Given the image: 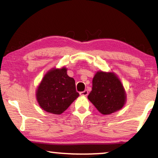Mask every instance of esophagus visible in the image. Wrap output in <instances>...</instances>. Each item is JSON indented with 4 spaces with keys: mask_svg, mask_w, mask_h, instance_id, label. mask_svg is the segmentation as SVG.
<instances>
[{
    "mask_svg": "<svg viewBox=\"0 0 158 158\" xmlns=\"http://www.w3.org/2000/svg\"><path fill=\"white\" fill-rule=\"evenodd\" d=\"M88 94H89V92H88L87 89L85 90V91H83V92H81L80 93H79V94H80L81 96H87V95H88Z\"/></svg>",
    "mask_w": 158,
    "mask_h": 158,
    "instance_id": "34e87169",
    "label": "esophagus"
}]
</instances>
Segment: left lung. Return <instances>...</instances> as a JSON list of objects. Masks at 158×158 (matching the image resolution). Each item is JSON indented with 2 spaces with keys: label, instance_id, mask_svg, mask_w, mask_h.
Instances as JSON below:
<instances>
[{
  "label": "left lung",
  "instance_id": "left-lung-1",
  "mask_svg": "<svg viewBox=\"0 0 158 158\" xmlns=\"http://www.w3.org/2000/svg\"><path fill=\"white\" fill-rule=\"evenodd\" d=\"M125 90L115 73L98 71L92 79V91L88 99L103 115H109L123 108Z\"/></svg>",
  "mask_w": 158,
  "mask_h": 158
}]
</instances>
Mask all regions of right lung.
Instances as JSON below:
<instances>
[{"label": "right lung", "mask_w": 158, "mask_h": 158, "mask_svg": "<svg viewBox=\"0 0 158 158\" xmlns=\"http://www.w3.org/2000/svg\"><path fill=\"white\" fill-rule=\"evenodd\" d=\"M75 81L67 75V69H52L44 76L36 91L37 100L44 110L60 115L79 97Z\"/></svg>", "instance_id": "right-lung-1"}]
</instances>
